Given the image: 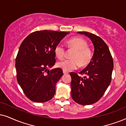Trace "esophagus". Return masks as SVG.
Instances as JSON below:
<instances>
[{
	"label": "esophagus",
	"instance_id": "esophagus-1",
	"mask_svg": "<svg viewBox=\"0 0 126 126\" xmlns=\"http://www.w3.org/2000/svg\"><path fill=\"white\" fill-rule=\"evenodd\" d=\"M63 74H68V72H67V71H66L63 70Z\"/></svg>",
	"mask_w": 126,
	"mask_h": 126
}]
</instances>
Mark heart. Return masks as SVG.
<instances>
[{
    "label": "heart",
    "mask_w": 126,
    "mask_h": 126,
    "mask_svg": "<svg viewBox=\"0 0 126 126\" xmlns=\"http://www.w3.org/2000/svg\"><path fill=\"white\" fill-rule=\"evenodd\" d=\"M68 46L75 49L71 56L73 59H65L57 64L58 67L63 70L68 71L79 68L81 65L87 66L91 61L92 53L91 50L88 47V43L81 38L74 37L68 41ZM55 53L59 59H63L66 54V47L62 43L59 42L55 47Z\"/></svg>",
    "instance_id": "1"
}]
</instances>
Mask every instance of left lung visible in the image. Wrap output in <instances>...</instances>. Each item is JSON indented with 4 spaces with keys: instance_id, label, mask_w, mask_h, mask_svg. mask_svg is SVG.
I'll return each mask as SVG.
<instances>
[{
    "instance_id": "1",
    "label": "left lung",
    "mask_w": 126,
    "mask_h": 126,
    "mask_svg": "<svg viewBox=\"0 0 126 126\" xmlns=\"http://www.w3.org/2000/svg\"><path fill=\"white\" fill-rule=\"evenodd\" d=\"M91 40L94 53L91 61L79 74L71 72V95L73 100L82 105L93 104L102 98L112 80L113 61L105 42L99 36L88 32H78Z\"/></svg>"
}]
</instances>
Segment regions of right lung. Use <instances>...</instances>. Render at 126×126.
Segmentation results:
<instances>
[{
    "mask_svg": "<svg viewBox=\"0 0 126 126\" xmlns=\"http://www.w3.org/2000/svg\"><path fill=\"white\" fill-rule=\"evenodd\" d=\"M66 32L36 31L21 44L16 58L17 79L25 96L35 102L50 100L63 70H48L56 63L55 47L68 34Z\"/></svg>",
    "mask_w": 126,
    "mask_h": 126,
    "instance_id": "right-lung-1",
    "label": "right lung"
}]
</instances>
